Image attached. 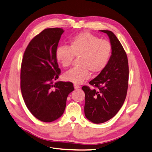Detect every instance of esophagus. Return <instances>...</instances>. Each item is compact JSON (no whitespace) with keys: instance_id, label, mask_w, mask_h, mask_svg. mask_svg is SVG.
<instances>
[{"instance_id":"esophagus-1","label":"esophagus","mask_w":152,"mask_h":152,"mask_svg":"<svg viewBox=\"0 0 152 152\" xmlns=\"http://www.w3.org/2000/svg\"><path fill=\"white\" fill-rule=\"evenodd\" d=\"M74 87H75V90H77V89L80 88V86H79L78 85H76V84H74Z\"/></svg>"}]
</instances>
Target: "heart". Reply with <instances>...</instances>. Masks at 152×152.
<instances>
[{
	"instance_id": "obj_1",
	"label": "heart",
	"mask_w": 152,
	"mask_h": 152,
	"mask_svg": "<svg viewBox=\"0 0 152 152\" xmlns=\"http://www.w3.org/2000/svg\"><path fill=\"white\" fill-rule=\"evenodd\" d=\"M112 53V46L109 41L102 40L88 32H82L70 40L69 46H58L55 57L64 68L72 64L75 56L80 57V67L69 70L63 76L64 80L80 84L91 77V72H102L109 62Z\"/></svg>"
}]
</instances>
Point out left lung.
<instances>
[{"label": "left lung", "instance_id": "8db88e82", "mask_svg": "<svg viewBox=\"0 0 152 152\" xmlns=\"http://www.w3.org/2000/svg\"><path fill=\"white\" fill-rule=\"evenodd\" d=\"M101 31L110 38L112 56L106 68L89 82L97 89L82 87L85 94V117L96 124L112 119L121 108L127 94L129 75L126 53L119 40L110 31Z\"/></svg>", "mask_w": 152, "mask_h": 152}]
</instances>
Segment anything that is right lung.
Instances as JSON below:
<instances>
[{
    "mask_svg": "<svg viewBox=\"0 0 152 152\" xmlns=\"http://www.w3.org/2000/svg\"><path fill=\"white\" fill-rule=\"evenodd\" d=\"M61 28H48L34 37L23 56L20 70V88L26 107L43 122H52L62 115L71 82L54 83L61 70L55 57Z\"/></svg>",
    "mask_w": 152,
    "mask_h": 152,
    "instance_id": "obj_1",
    "label": "right lung"
}]
</instances>
